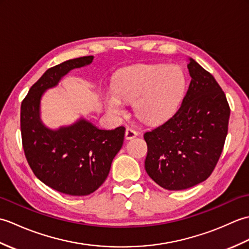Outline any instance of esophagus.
I'll list each match as a JSON object with an SVG mask.
<instances>
[{
	"mask_svg": "<svg viewBox=\"0 0 249 249\" xmlns=\"http://www.w3.org/2000/svg\"><path fill=\"white\" fill-rule=\"evenodd\" d=\"M137 136H138V133H137V131H136L135 129L130 128V127L126 128V130H125V139H126V140L134 139V138H136Z\"/></svg>",
	"mask_w": 249,
	"mask_h": 249,
	"instance_id": "obj_1",
	"label": "esophagus"
}]
</instances>
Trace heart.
Here are the masks:
<instances>
[{
    "label": "heart",
    "mask_w": 249,
    "mask_h": 249,
    "mask_svg": "<svg viewBox=\"0 0 249 249\" xmlns=\"http://www.w3.org/2000/svg\"><path fill=\"white\" fill-rule=\"evenodd\" d=\"M113 91L106 94L110 113H124L123 102H134L135 113L147 124L166 121L181 103L185 77L176 65L143 64L122 71L113 82Z\"/></svg>",
    "instance_id": "b5f03b06"
}]
</instances>
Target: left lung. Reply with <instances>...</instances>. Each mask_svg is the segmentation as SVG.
Wrapping results in <instances>:
<instances>
[{
    "label": "left lung",
    "mask_w": 249,
    "mask_h": 249,
    "mask_svg": "<svg viewBox=\"0 0 249 249\" xmlns=\"http://www.w3.org/2000/svg\"><path fill=\"white\" fill-rule=\"evenodd\" d=\"M192 77L181 107L146 131L149 177L162 188L183 190L205 181L216 167L228 134L230 107L215 78L189 59Z\"/></svg>",
    "instance_id": "8db88e82"
}]
</instances>
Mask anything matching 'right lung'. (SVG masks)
<instances>
[{
  "mask_svg": "<svg viewBox=\"0 0 249 249\" xmlns=\"http://www.w3.org/2000/svg\"><path fill=\"white\" fill-rule=\"evenodd\" d=\"M93 56L68 60L49 68L21 104V137L24 155L36 178L70 196H88L107 178L111 163L123 145L125 127L99 129L87 120L50 129L40 120V98L73 68L91 64Z\"/></svg>",
  "mask_w": 249,
  "mask_h": 249,
  "instance_id": "add662e5",
  "label": "right lung"
}]
</instances>
